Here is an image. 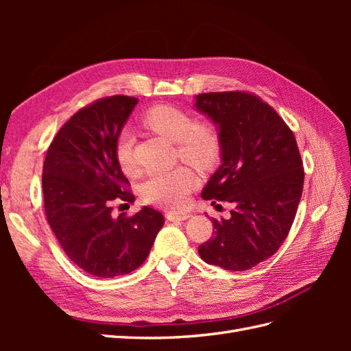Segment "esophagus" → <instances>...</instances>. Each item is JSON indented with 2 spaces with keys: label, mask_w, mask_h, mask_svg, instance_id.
I'll return each mask as SVG.
<instances>
[{
  "label": "esophagus",
  "mask_w": 351,
  "mask_h": 351,
  "mask_svg": "<svg viewBox=\"0 0 351 351\" xmlns=\"http://www.w3.org/2000/svg\"><path fill=\"white\" fill-rule=\"evenodd\" d=\"M187 218H190L189 212H167L168 221H184Z\"/></svg>",
  "instance_id": "34e87169"
}]
</instances>
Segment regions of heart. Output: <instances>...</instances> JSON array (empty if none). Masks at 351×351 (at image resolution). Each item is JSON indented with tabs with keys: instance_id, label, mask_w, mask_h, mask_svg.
Listing matches in <instances>:
<instances>
[{
	"instance_id": "b5f03b06",
	"label": "heart",
	"mask_w": 351,
	"mask_h": 351,
	"mask_svg": "<svg viewBox=\"0 0 351 351\" xmlns=\"http://www.w3.org/2000/svg\"><path fill=\"white\" fill-rule=\"evenodd\" d=\"M143 124L177 143L178 156L183 161L206 168L215 162L219 155V136L215 127L196 124L195 119L183 110L171 105H156L143 115ZM134 139L130 132H121L115 143V156L125 174H134L136 164L133 156ZM196 186V174L187 167H177L165 171H154L145 178L141 195L146 204L162 208H182Z\"/></svg>"
}]
</instances>
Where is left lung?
I'll use <instances>...</instances> for the list:
<instances>
[{
	"label": "left lung",
	"instance_id": "1",
	"mask_svg": "<svg viewBox=\"0 0 351 351\" xmlns=\"http://www.w3.org/2000/svg\"><path fill=\"white\" fill-rule=\"evenodd\" d=\"M195 108L217 125L221 165L202 190L212 204H232L231 217L212 219L214 236L199 246L209 265L246 271L271 258L291 228L303 190V162L289 125L247 92H212Z\"/></svg>",
	"mask_w": 351,
	"mask_h": 351
}]
</instances>
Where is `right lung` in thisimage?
Wrapping results in <instances>:
<instances>
[{"mask_svg":"<svg viewBox=\"0 0 351 351\" xmlns=\"http://www.w3.org/2000/svg\"><path fill=\"white\" fill-rule=\"evenodd\" d=\"M104 98L61 127L42 171L45 214L69 259L98 278L130 274L146 261L164 217L149 206L127 218L111 215L114 202L133 204L115 143L136 104Z\"/></svg>","mask_w":351,"mask_h":351,"instance_id":"1","label":"right lung"}]
</instances>
